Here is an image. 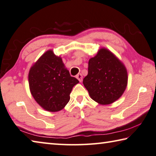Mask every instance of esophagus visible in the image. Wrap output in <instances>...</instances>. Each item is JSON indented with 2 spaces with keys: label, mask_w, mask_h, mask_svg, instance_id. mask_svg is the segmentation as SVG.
I'll use <instances>...</instances> for the list:
<instances>
[{
  "label": "esophagus",
  "mask_w": 156,
  "mask_h": 156,
  "mask_svg": "<svg viewBox=\"0 0 156 156\" xmlns=\"http://www.w3.org/2000/svg\"><path fill=\"white\" fill-rule=\"evenodd\" d=\"M76 78H77L78 80L80 82L83 81V76H82V74H80V73H79V74H78L77 76H76Z\"/></svg>",
  "instance_id": "34e87169"
}]
</instances>
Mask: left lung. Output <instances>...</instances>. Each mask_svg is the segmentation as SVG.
Wrapping results in <instances>:
<instances>
[{
	"label": "left lung",
	"instance_id": "8db88e82",
	"mask_svg": "<svg viewBox=\"0 0 156 156\" xmlns=\"http://www.w3.org/2000/svg\"><path fill=\"white\" fill-rule=\"evenodd\" d=\"M127 84L126 68L108 50L100 49L89 61L83 84L96 102L103 105L114 102L122 95Z\"/></svg>",
	"mask_w": 156,
	"mask_h": 156
}]
</instances>
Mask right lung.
I'll list each match as a JSON object with an SVG mask.
<instances>
[{"label": "right lung", "mask_w": 156, "mask_h": 156, "mask_svg": "<svg viewBox=\"0 0 156 156\" xmlns=\"http://www.w3.org/2000/svg\"><path fill=\"white\" fill-rule=\"evenodd\" d=\"M78 83L52 50L45 52L29 73L31 94L39 105L50 112L59 111L66 106L73 87Z\"/></svg>", "instance_id": "1"}]
</instances>
